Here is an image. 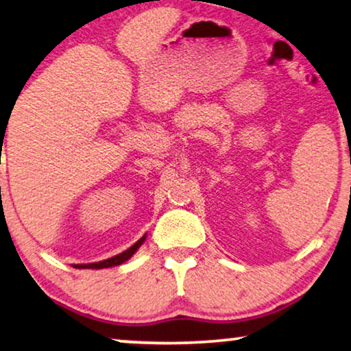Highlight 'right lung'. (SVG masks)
<instances>
[{
	"instance_id": "1",
	"label": "right lung",
	"mask_w": 351,
	"mask_h": 351,
	"mask_svg": "<svg viewBox=\"0 0 351 351\" xmlns=\"http://www.w3.org/2000/svg\"><path fill=\"white\" fill-rule=\"evenodd\" d=\"M143 241H145V234L138 239L136 244H132L131 247L128 249V251H124L121 254H118V256H114L112 258H107V261H102V262H94V263H78V265H73L75 268H94V270H99V268H108V267H114V265H121L123 262L129 261L134 256V252L137 251L138 247L142 246Z\"/></svg>"
}]
</instances>
